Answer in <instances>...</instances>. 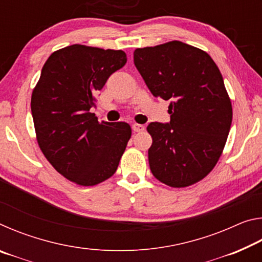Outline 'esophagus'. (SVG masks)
<instances>
[{
	"label": "esophagus",
	"mask_w": 262,
	"mask_h": 262,
	"mask_svg": "<svg viewBox=\"0 0 262 262\" xmlns=\"http://www.w3.org/2000/svg\"><path fill=\"white\" fill-rule=\"evenodd\" d=\"M133 130H134L135 133H142L144 130V126L143 125H140V123H134L133 125Z\"/></svg>",
	"instance_id": "1"
}]
</instances>
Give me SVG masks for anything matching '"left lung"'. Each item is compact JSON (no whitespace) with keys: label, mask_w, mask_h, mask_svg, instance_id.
<instances>
[{"label":"left lung","mask_w":262,"mask_h":262,"mask_svg":"<svg viewBox=\"0 0 262 262\" xmlns=\"http://www.w3.org/2000/svg\"><path fill=\"white\" fill-rule=\"evenodd\" d=\"M134 63L151 94L171 100L170 123L147 127L154 177L174 188L199 183L219 162L232 121L219 67L205 51L178 40L136 48Z\"/></svg>","instance_id":"obj_1"}]
</instances>
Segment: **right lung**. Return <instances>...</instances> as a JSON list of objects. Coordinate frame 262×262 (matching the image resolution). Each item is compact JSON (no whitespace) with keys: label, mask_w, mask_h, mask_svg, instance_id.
<instances>
[{"label":"right lung","mask_w":262,"mask_h":262,"mask_svg":"<svg viewBox=\"0 0 262 262\" xmlns=\"http://www.w3.org/2000/svg\"><path fill=\"white\" fill-rule=\"evenodd\" d=\"M126 62L121 50L75 43L52 53L32 91L39 148L60 174L79 186L111 178L132 136L127 122H99L90 112L97 92Z\"/></svg>","instance_id":"1"}]
</instances>
